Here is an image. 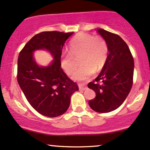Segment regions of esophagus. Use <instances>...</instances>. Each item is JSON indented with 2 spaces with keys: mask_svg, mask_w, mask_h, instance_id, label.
Returning a JSON list of instances; mask_svg holds the SVG:
<instances>
[{
  "mask_svg": "<svg viewBox=\"0 0 150 150\" xmlns=\"http://www.w3.org/2000/svg\"><path fill=\"white\" fill-rule=\"evenodd\" d=\"M78 87H79V89L80 90H85V89H87V87H86V86L84 85V84H78Z\"/></svg>",
  "mask_w": 150,
  "mask_h": 150,
  "instance_id": "obj_1",
  "label": "esophagus"
}]
</instances>
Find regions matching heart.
Returning a JSON list of instances; mask_svg holds the SVG:
<instances>
[{
  "label": "heart",
  "mask_w": 150,
  "mask_h": 150,
  "mask_svg": "<svg viewBox=\"0 0 150 150\" xmlns=\"http://www.w3.org/2000/svg\"><path fill=\"white\" fill-rule=\"evenodd\" d=\"M108 46L101 36L78 33L70 41L69 51H65L61 57V68L67 75L75 71L78 61L80 65L73 75L77 81L88 80L94 72L102 69L108 58Z\"/></svg>",
  "instance_id": "1"
}]
</instances>
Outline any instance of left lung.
I'll return each mask as SVG.
<instances>
[{
    "mask_svg": "<svg viewBox=\"0 0 150 150\" xmlns=\"http://www.w3.org/2000/svg\"><path fill=\"white\" fill-rule=\"evenodd\" d=\"M97 31L107 42L108 54L100 74L88 84L96 93L89 105L96 112L108 113L123 104L132 88L134 60L128 46L118 34L103 29Z\"/></svg>",
    "mask_w": 150,
    "mask_h": 150,
    "instance_id": "8db88e82",
    "label": "left lung"
}]
</instances>
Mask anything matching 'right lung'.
I'll use <instances>...</instances> for the list:
<instances>
[{"label": "right lung", "instance_id": "add662e5", "mask_svg": "<svg viewBox=\"0 0 150 150\" xmlns=\"http://www.w3.org/2000/svg\"><path fill=\"white\" fill-rule=\"evenodd\" d=\"M73 32L51 31L37 34L21 50L18 60V82L31 106L47 117L63 114L70 104V98L79 88L67 76L61 65L62 49ZM45 48L55 60L48 67H39L33 61L35 50Z\"/></svg>", "mask_w": 150, "mask_h": 150}]
</instances>
